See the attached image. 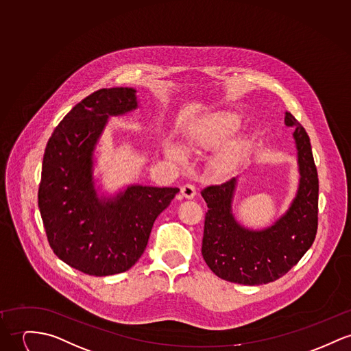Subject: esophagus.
Masks as SVG:
<instances>
[{
  "instance_id": "1",
  "label": "esophagus",
  "mask_w": 351,
  "mask_h": 351,
  "mask_svg": "<svg viewBox=\"0 0 351 351\" xmlns=\"http://www.w3.org/2000/svg\"><path fill=\"white\" fill-rule=\"evenodd\" d=\"M180 192H182V195H183L186 199H193L195 195H196V189H195V186H192V184H186V186L182 187Z\"/></svg>"
}]
</instances>
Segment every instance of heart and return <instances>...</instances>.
I'll return each mask as SVG.
<instances>
[{
    "label": "heart",
    "mask_w": 351,
    "mask_h": 351,
    "mask_svg": "<svg viewBox=\"0 0 351 351\" xmlns=\"http://www.w3.org/2000/svg\"><path fill=\"white\" fill-rule=\"evenodd\" d=\"M241 124L239 117L231 112L216 113L206 124L195 134V141L202 145L211 147L232 135ZM162 154L169 162L175 164H184L187 160V152L182 144L175 140L165 138L162 144ZM244 154V143L237 140L224 148H221L216 155V162L221 168H231L237 162H241Z\"/></svg>",
    "instance_id": "1"
}]
</instances>
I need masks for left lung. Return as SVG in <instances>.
Masks as SVG:
<instances>
[{
  "label": "left lung",
  "mask_w": 351,
  "mask_h": 351,
  "mask_svg": "<svg viewBox=\"0 0 351 351\" xmlns=\"http://www.w3.org/2000/svg\"><path fill=\"white\" fill-rule=\"evenodd\" d=\"M285 124L294 128L298 189L289 208L270 226L254 230L232 211L238 176L202 191L208 211L202 255L219 278L239 285H266L293 269L315 239L318 228V173L304 128L290 113Z\"/></svg>",
  "instance_id": "obj_1"
}]
</instances>
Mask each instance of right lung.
I'll use <instances>...</instances> for the list:
<instances>
[{"label":"right lung","instance_id":"obj_1","mask_svg":"<svg viewBox=\"0 0 351 351\" xmlns=\"http://www.w3.org/2000/svg\"><path fill=\"white\" fill-rule=\"evenodd\" d=\"M138 108L135 88H104L69 110L43 159L38 208L54 254L88 275L130 270L154 221L179 189L130 184L109 193L97 184V145L110 117Z\"/></svg>","mask_w":351,"mask_h":351}]
</instances>
